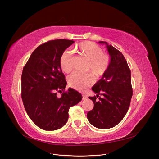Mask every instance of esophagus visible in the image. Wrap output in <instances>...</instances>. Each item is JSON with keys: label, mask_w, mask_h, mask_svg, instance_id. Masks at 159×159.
I'll use <instances>...</instances> for the list:
<instances>
[{"label": "esophagus", "mask_w": 159, "mask_h": 159, "mask_svg": "<svg viewBox=\"0 0 159 159\" xmlns=\"http://www.w3.org/2000/svg\"><path fill=\"white\" fill-rule=\"evenodd\" d=\"M88 98V95L86 94H82V99L84 100V99H86Z\"/></svg>", "instance_id": "1"}]
</instances>
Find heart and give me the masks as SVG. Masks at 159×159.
Instances as JSON below:
<instances>
[{"label": "heart", "mask_w": 159, "mask_h": 159, "mask_svg": "<svg viewBox=\"0 0 159 159\" xmlns=\"http://www.w3.org/2000/svg\"><path fill=\"white\" fill-rule=\"evenodd\" d=\"M76 52L88 60L85 70H90L97 78L103 76L109 68L111 58L109 54L103 52L102 48L94 43L85 41L81 42L75 48ZM60 67L65 73H70L73 70V58L69 51H65L60 60ZM70 87L80 91H84L94 83V77L89 73L74 72L68 77Z\"/></svg>", "instance_id": "heart-1"}]
</instances>
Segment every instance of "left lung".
<instances>
[{
    "instance_id": "8db88e82",
    "label": "left lung",
    "mask_w": 159,
    "mask_h": 159,
    "mask_svg": "<svg viewBox=\"0 0 159 159\" xmlns=\"http://www.w3.org/2000/svg\"><path fill=\"white\" fill-rule=\"evenodd\" d=\"M105 44L111 57V63L102 78L96 83L92 90L97 93L89 97L94 107L88 111L89 122L98 129L112 128L125 116L133 95L131 70L122 53L107 42ZM99 94L103 95L97 100Z\"/></svg>"
}]
</instances>
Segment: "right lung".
Wrapping results in <instances>:
<instances>
[{"label":"right lung","mask_w":159,"mask_h":159,"mask_svg":"<svg viewBox=\"0 0 159 159\" xmlns=\"http://www.w3.org/2000/svg\"><path fill=\"white\" fill-rule=\"evenodd\" d=\"M74 41L58 39L44 43L34 50L21 77V97L26 111L36 125L46 131L63 127L70 107L82 96L75 89L65 91L67 82L60 64L61 54ZM57 92L62 93L58 98Z\"/></svg>","instance_id":"add662e5"}]
</instances>
